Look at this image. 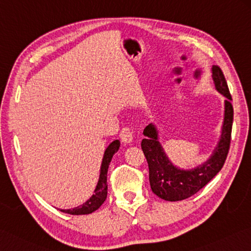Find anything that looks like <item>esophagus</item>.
<instances>
[{
    "label": "esophagus",
    "mask_w": 251,
    "mask_h": 251,
    "mask_svg": "<svg viewBox=\"0 0 251 251\" xmlns=\"http://www.w3.org/2000/svg\"><path fill=\"white\" fill-rule=\"evenodd\" d=\"M120 138L122 142L125 143H131L133 141V133L129 128H123L120 132Z\"/></svg>",
    "instance_id": "34e87169"
}]
</instances>
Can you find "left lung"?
I'll list each match as a JSON object with an SVG mask.
<instances>
[{
	"instance_id": "8db88e82",
	"label": "left lung",
	"mask_w": 251,
	"mask_h": 251,
	"mask_svg": "<svg viewBox=\"0 0 251 251\" xmlns=\"http://www.w3.org/2000/svg\"><path fill=\"white\" fill-rule=\"evenodd\" d=\"M212 77L216 90L225 97L224 121L217 147L209 159L191 170H183L174 165L166 155L159 141L156 126L150 123L143 131L141 148L149 164V179L152 192L162 200L177 201L186 200L201 190L222 170L230 146V135L234 109L226 79L218 66H212Z\"/></svg>"
}]
</instances>
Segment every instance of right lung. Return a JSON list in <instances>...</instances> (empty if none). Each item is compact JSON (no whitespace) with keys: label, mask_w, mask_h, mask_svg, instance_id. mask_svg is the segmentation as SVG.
Instances as JSON below:
<instances>
[{"label":"right lung","mask_w":251,"mask_h":251,"mask_svg":"<svg viewBox=\"0 0 251 251\" xmlns=\"http://www.w3.org/2000/svg\"><path fill=\"white\" fill-rule=\"evenodd\" d=\"M119 148H120V141L119 140H114L105 149L104 154L102 157V162H101L100 166V175L98 183L95 188V194L88 200L86 203L78 206L72 209H60V212L70 214V215H87L94 213L95 210L98 209L101 205L103 204V201L107 199L108 194V184H107V173L110 165V162L112 160V156L116 153Z\"/></svg>","instance_id":"1"}]
</instances>
